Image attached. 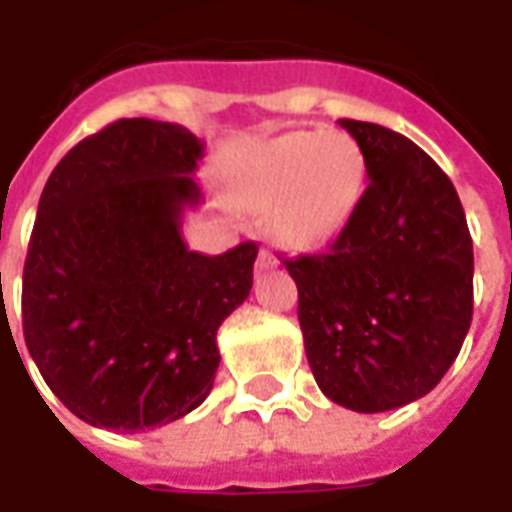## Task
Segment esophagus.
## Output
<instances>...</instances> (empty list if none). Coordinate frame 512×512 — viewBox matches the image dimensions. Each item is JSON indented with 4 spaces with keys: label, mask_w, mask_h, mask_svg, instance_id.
Instances as JSON below:
<instances>
[{
    "label": "esophagus",
    "mask_w": 512,
    "mask_h": 512,
    "mask_svg": "<svg viewBox=\"0 0 512 512\" xmlns=\"http://www.w3.org/2000/svg\"><path fill=\"white\" fill-rule=\"evenodd\" d=\"M277 266V257L271 255L268 249H260V255H257V271H263V268Z\"/></svg>",
    "instance_id": "34e87169"
}]
</instances>
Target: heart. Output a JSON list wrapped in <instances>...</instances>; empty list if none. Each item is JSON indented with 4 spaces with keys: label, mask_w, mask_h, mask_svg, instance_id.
Returning <instances> with one entry per match:
<instances>
[{
    "label": "heart",
    "mask_w": 512,
    "mask_h": 512,
    "mask_svg": "<svg viewBox=\"0 0 512 512\" xmlns=\"http://www.w3.org/2000/svg\"><path fill=\"white\" fill-rule=\"evenodd\" d=\"M365 156L354 139L293 131L252 150L235 169L233 200L252 213L271 207V230L293 249L321 246L354 213L365 191Z\"/></svg>",
    "instance_id": "1"
}]
</instances>
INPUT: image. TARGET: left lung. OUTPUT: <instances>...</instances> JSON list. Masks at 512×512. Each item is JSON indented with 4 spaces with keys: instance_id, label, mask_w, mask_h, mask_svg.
<instances>
[{
    "instance_id": "1",
    "label": "left lung",
    "mask_w": 512,
    "mask_h": 512,
    "mask_svg": "<svg viewBox=\"0 0 512 512\" xmlns=\"http://www.w3.org/2000/svg\"><path fill=\"white\" fill-rule=\"evenodd\" d=\"M367 189L323 255L285 260L321 392L359 414L428 395L472 323V235L452 180L397 131L340 120Z\"/></svg>"
}]
</instances>
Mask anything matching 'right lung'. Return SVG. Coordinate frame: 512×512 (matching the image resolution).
I'll return each mask as SVG.
<instances>
[{"mask_svg": "<svg viewBox=\"0 0 512 512\" xmlns=\"http://www.w3.org/2000/svg\"><path fill=\"white\" fill-rule=\"evenodd\" d=\"M202 139L117 120L54 167L24 263V340L54 395L95 428H158L213 389L216 332L252 290L257 244L191 252Z\"/></svg>", "mask_w": 512, "mask_h": 512, "instance_id": "obj_1", "label": "right lung"}]
</instances>
